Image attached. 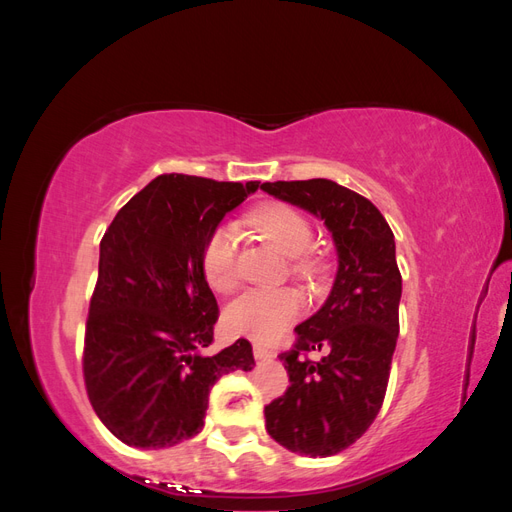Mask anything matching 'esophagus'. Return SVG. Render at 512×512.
<instances>
[{
    "instance_id": "34e87169",
    "label": "esophagus",
    "mask_w": 512,
    "mask_h": 512,
    "mask_svg": "<svg viewBox=\"0 0 512 512\" xmlns=\"http://www.w3.org/2000/svg\"><path fill=\"white\" fill-rule=\"evenodd\" d=\"M254 356H256V359H271L273 352H271L267 346H262V344H254Z\"/></svg>"
}]
</instances>
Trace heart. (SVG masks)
<instances>
[{
  "label": "heart",
  "mask_w": 512,
  "mask_h": 512,
  "mask_svg": "<svg viewBox=\"0 0 512 512\" xmlns=\"http://www.w3.org/2000/svg\"><path fill=\"white\" fill-rule=\"evenodd\" d=\"M262 237L292 256L290 271L301 280H314L324 265L307 254L314 243V228L305 215L286 203H269L254 209L247 218ZM237 230L224 224L207 237L200 254V269L215 292H230L237 286ZM301 297L290 288H252L226 307V327L235 335L258 342H273L301 314Z\"/></svg>",
  "instance_id": "obj_1"
}]
</instances>
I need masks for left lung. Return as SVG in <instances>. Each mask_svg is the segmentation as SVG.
<instances>
[{"label": "left lung", "instance_id": "left-lung-1", "mask_svg": "<svg viewBox=\"0 0 512 512\" xmlns=\"http://www.w3.org/2000/svg\"><path fill=\"white\" fill-rule=\"evenodd\" d=\"M267 194L324 220L339 267L329 299L280 354L290 386L265 406L269 436L292 453L331 457L359 440L386 395L399 335L395 237L365 196L331 179L262 183ZM309 351H322L318 362Z\"/></svg>", "mask_w": 512, "mask_h": 512}]
</instances>
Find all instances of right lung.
Returning a JSON list of instances; mask_svg holds the SVG:
<instances>
[{"instance_id": "right-lung-1", "label": "right lung", "mask_w": 512, "mask_h": 512, "mask_svg": "<svg viewBox=\"0 0 512 512\" xmlns=\"http://www.w3.org/2000/svg\"><path fill=\"white\" fill-rule=\"evenodd\" d=\"M160 175L119 209L100 241L83 376L106 429L138 448L175 446L203 429L209 391L254 367L252 344L207 354L220 309L200 254L224 215L258 190Z\"/></svg>"}]
</instances>
